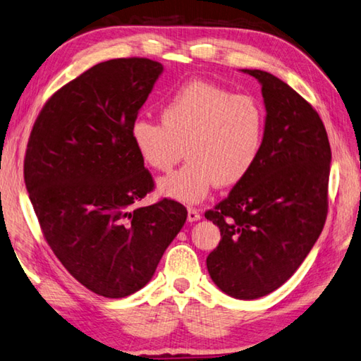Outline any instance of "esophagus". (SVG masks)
Returning a JSON list of instances; mask_svg holds the SVG:
<instances>
[{
	"label": "esophagus",
	"instance_id": "34e87169",
	"mask_svg": "<svg viewBox=\"0 0 361 361\" xmlns=\"http://www.w3.org/2000/svg\"><path fill=\"white\" fill-rule=\"evenodd\" d=\"M202 216H200V211L199 209H195V208H189L188 209V221L189 222H195V221H199Z\"/></svg>",
	"mask_w": 361,
	"mask_h": 361
}]
</instances>
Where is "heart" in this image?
Wrapping results in <instances>:
<instances>
[{
    "instance_id": "1",
    "label": "heart",
    "mask_w": 361,
    "mask_h": 361,
    "mask_svg": "<svg viewBox=\"0 0 361 361\" xmlns=\"http://www.w3.org/2000/svg\"><path fill=\"white\" fill-rule=\"evenodd\" d=\"M161 117L162 122L136 118L131 139L153 171H171L185 153L188 164L159 181L161 194L183 203H200L214 185L241 183L263 150V106L253 97L236 95L216 84H185L162 104Z\"/></svg>"
}]
</instances>
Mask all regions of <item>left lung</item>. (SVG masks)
I'll return each mask as SVG.
<instances>
[{"label":"left lung","mask_w":361,"mask_h":361,"mask_svg":"<svg viewBox=\"0 0 361 361\" xmlns=\"http://www.w3.org/2000/svg\"><path fill=\"white\" fill-rule=\"evenodd\" d=\"M261 82L266 139L255 167L204 217L221 230L207 258L214 283L252 300L298 271L324 228L331 150L316 109L263 70H243Z\"/></svg>","instance_id":"1"}]
</instances>
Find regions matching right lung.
Masks as SVG:
<instances>
[{
    "mask_svg": "<svg viewBox=\"0 0 361 361\" xmlns=\"http://www.w3.org/2000/svg\"><path fill=\"white\" fill-rule=\"evenodd\" d=\"M162 66L100 62L48 98L25 153V185L47 244L82 286L126 298L152 280L186 222L180 202L137 207L154 181L131 139Z\"/></svg>",
    "mask_w": 361,
    "mask_h": 361,
    "instance_id": "right-lung-1",
    "label": "right lung"
}]
</instances>
